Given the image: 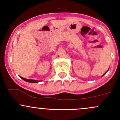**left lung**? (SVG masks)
Segmentation results:
<instances>
[{
    "label": "left lung",
    "mask_w": 120,
    "mask_h": 120,
    "mask_svg": "<svg viewBox=\"0 0 120 120\" xmlns=\"http://www.w3.org/2000/svg\"><path fill=\"white\" fill-rule=\"evenodd\" d=\"M105 74H104V75H102V76H104V75H105Z\"/></svg>",
    "instance_id": "left-lung-1"
}]
</instances>
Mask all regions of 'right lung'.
<instances>
[{
  "instance_id": "add662e5",
  "label": "right lung",
  "mask_w": 120,
  "mask_h": 120,
  "mask_svg": "<svg viewBox=\"0 0 120 120\" xmlns=\"http://www.w3.org/2000/svg\"><path fill=\"white\" fill-rule=\"evenodd\" d=\"M22 79L24 80V81H27V82H34V83H36V82H40V81H39V80H31V79H27L23 78V77H20Z\"/></svg>"
}]
</instances>
